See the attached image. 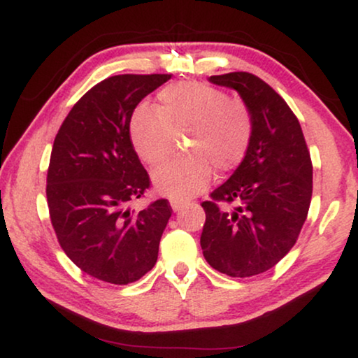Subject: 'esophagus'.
I'll list each match as a JSON object with an SVG mask.
<instances>
[{"label": "esophagus", "mask_w": 358, "mask_h": 358, "mask_svg": "<svg viewBox=\"0 0 358 358\" xmlns=\"http://www.w3.org/2000/svg\"><path fill=\"white\" fill-rule=\"evenodd\" d=\"M187 205H190L189 200H182V199H174L171 200V207H173L174 212H179V210H182L187 207Z\"/></svg>", "instance_id": "obj_1"}]
</instances>
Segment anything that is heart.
Here are the masks:
<instances>
[{"label": "heart", "instance_id": "1", "mask_svg": "<svg viewBox=\"0 0 358 358\" xmlns=\"http://www.w3.org/2000/svg\"><path fill=\"white\" fill-rule=\"evenodd\" d=\"M254 122L244 102L197 81L163 87L158 106L141 104L130 119L131 145L146 164L156 166L174 148L176 135L189 134L185 158L173 159L153 173L159 192L190 197L207 187L213 169L228 173L248 153Z\"/></svg>", "mask_w": 358, "mask_h": 358}]
</instances>
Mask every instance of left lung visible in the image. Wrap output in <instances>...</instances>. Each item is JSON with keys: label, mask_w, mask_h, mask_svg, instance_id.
<instances>
[{"label": "left lung", "mask_w": 358, "mask_h": 358, "mask_svg": "<svg viewBox=\"0 0 358 358\" xmlns=\"http://www.w3.org/2000/svg\"><path fill=\"white\" fill-rule=\"evenodd\" d=\"M234 90L251 110L248 153L227 182L203 202L200 246L215 271L252 277L272 268L296 243L313 194V166L300 122L261 78L236 71L210 76ZM220 201L236 203L233 210Z\"/></svg>", "instance_id": "1"}]
</instances>
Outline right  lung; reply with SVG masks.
I'll list each match as a JSON object with an SVG mask.
<instances>
[{
  "instance_id": "add662e5",
  "label": "right lung",
  "mask_w": 358,
  "mask_h": 358,
  "mask_svg": "<svg viewBox=\"0 0 358 358\" xmlns=\"http://www.w3.org/2000/svg\"><path fill=\"white\" fill-rule=\"evenodd\" d=\"M171 75H117L73 106L53 141L47 173L52 227L68 257L102 282L127 285L155 267L171 205L129 208L150 187L130 140L140 101Z\"/></svg>"
}]
</instances>
